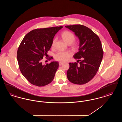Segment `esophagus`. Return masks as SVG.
<instances>
[{
	"instance_id": "esophagus-1",
	"label": "esophagus",
	"mask_w": 122,
	"mask_h": 122,
	"mask_svg": "<svg viewBox=\"0 0 122 122\" xmlns=\"http://www.w3.org/2000/svg\"><path fill=\"white\" fill-rule=\"evenodd\" d=\"M64 64V62H60L59 63V65L60 66V65H61L62 64Z\"/></svg>"
}]
</instances>
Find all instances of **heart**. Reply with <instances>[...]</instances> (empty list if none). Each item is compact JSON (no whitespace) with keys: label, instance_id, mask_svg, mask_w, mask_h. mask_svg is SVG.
Instances as JSON below:
<instances>
[{"label":"heart","instance_id":"1","mask_svg":"<svg viewBox=\"0 0 122 122\" xmlns=\"http://www.w3.org/2000/svg\"><path fill=\"white\" fill-rule=\"evenodd\" d=\"M62 37H63L64 41L68 43H72L75 39V35L73 33L70 31L66 30L64 31L62 34ZM56 41V39L54 38L52 42V46H54L55 43ZM74 47H75L76 45L74 44L73 45ZM72 53L69 51H63L59 50L54 55V58L57 60L59 61H65L69 59L70 57L71 56Z\"/></svg>","mask_w":122,"mask_h":122}]
</instances>
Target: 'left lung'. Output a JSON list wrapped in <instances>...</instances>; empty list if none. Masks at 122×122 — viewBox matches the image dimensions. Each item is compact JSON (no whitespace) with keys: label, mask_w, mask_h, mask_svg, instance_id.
<instances>
[{"label":"left lung","mask_w":122,"mask_h":122,"mask_svg":"<svg viewBox=\"0 0 122 122\" xmlns=\"http://www.w3.org/2000/svg\"><path fill=\"white\" fill-rule=\"evenodd\" d=\"M65 27L74 32L80 40L79 51L74 55L77 62L69 63L67 76L71 83L83 85L92 80L98 70L103 55L102 45L98 36L86 26L74 25Z\"/></svg>","instance_id":"left-lung-1"}]
</instances>
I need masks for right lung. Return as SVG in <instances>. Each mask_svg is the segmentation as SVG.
Masks as SVG:
<instances>
[{"label":"right lung","mask_w":122,"mask_h":122,"mask_svg":"<svg viewBox=\"0 0 122 122\" xmlns=\"http://www.w3.org/2000/svg\"><path fill=\"white\" fill-rule=\"evenodd\" d=\"M62 26L36 29L25 36L18 49L17 58L21 73L31 84L43 86L50 83L58 69V62L43 65L53 38ZM51 58H50V60Z\"/></svg>","instance_id":"obj_1"}]
</instances>
